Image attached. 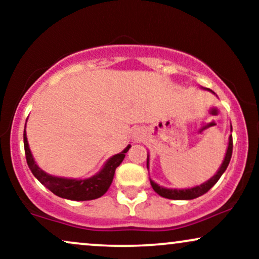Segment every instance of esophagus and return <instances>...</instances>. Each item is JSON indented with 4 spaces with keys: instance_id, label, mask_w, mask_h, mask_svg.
<instances>
[{
    "instance_id": "34e87169",
    "label": "esophagus",
    "mask_w": 259,
    "mask_h": 259,
    "mask_svg": "<svg viewBox=\"0 0 259 259\" xmlns=\"http://www.w3.org/2000/svg\"><path fill=\"white\" fill-rule=\"evenodd\" d=\"M134 139H135L136 141H140V139H141V135H140L139 132H136L135 134H134Z\"/></svg>"
}]
</instances>
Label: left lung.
<instances>
[{
	"instance_id": "1",
	"label": "left lung",
	"mask_w": 259,
	"mask_h": 259,
	"mask_svg": "<svg viewBox=\"0 0 259 259\" xmlns=\"http://www.w3.org/2000/svg\"><path fill=\"white\" fill-rule=\"evenodd\" d=\"M231 130H233V127H231ZM231 154H233V136L229 138V146L227 150V154H225V158L223 160V164L221 165V168H219V170L217 171L214 177L210 178V179L206 181V183L201 184L200 186H195V187H191V189H183V190L165 189V187L157 185L154 181L150 180L151 185H152L153 190L157 192V194L164 198H169V200H192V198L200 197V196L204 195L206 192L209 191V190L215 185L217 181L221 179L223 173L227 170L229 163H230ZM147 168H148V154H147Z\"/></svg>"
}]
</instances>
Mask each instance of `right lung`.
<instances>
[{
    "mask_svg": "<svg viewBox=\"0 0 259 259\" xmlns=\"http://www.w3.org/2000/svg\"><path fill=\"white\" fill-rule=\"evenodd\" d=\"M130 145L126 146L123 152L115 154L107 160L105 167L99 174L90 179L85 180H76V179H65V178H57L52 177V175L46 174L44 170H41L35 163L32 154L29 148L28 140H26V134L24 129V150L26 163H28L29 168H30L31 173L34 177L40 181L42 185H45L50 191L57 195L58 197L67 198V200L73 201H89L99 198L102 195L106 194L107 190L111 186L113 177H114L115 169L118 165L123 162L125 153L129 151Z\"/></svg>",
    "mask_w": 259,
    "mask_h": 259,
    "instance_id": "right-lung-1",
    "label": "right lung"
}]
</instances>
